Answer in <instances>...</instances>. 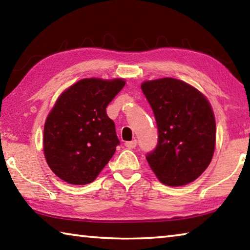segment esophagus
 <instances>
[{
	"label": "esophagus",
	"instance_id": "esophagus-1",
	"mask_svg": "<svg viewBox=\"0 0 250 250\" xmlns=\"http://www.w3.org/2000/svg\"><path fill=\"white\" fill-rule=\"evenodd\" d=\"M137 145H138V141L135 140V139L132 141H128V142L125 143V146L128 147V149H134V147L137 146Z\"/></svg>",
	"mask_w": 250,
	"mask_h": 250
}]
</instances>
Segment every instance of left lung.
<instances>
[{"instance_id":"obj_1","label":"left lung","mask_w":250,"mask_h":250,"mask_svg":"<svg viewBox=\"0 0 250 250\" xmlns=\"http://www.w3.org/2000/svg\"><path fill=\"white\" fill-rule=\"evenodd\" d=\"M141 89L153 110L159 140L146 155L161 183L182 186L195 181L213 158L216 124L206 97L175 78L149 80Z\"/></svg>"}]
</instances>
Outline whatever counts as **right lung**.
Returning a JSON list of instances; mask_svg holds the SVG:
<instances>
[{"mask_svg": "<svg viewBox=\"0 0 250 250\" xmlns=\"http://www.w3.org/2000/svg\"><path fill=\"white\" fill-rule=\"evenodd\" d=\"M125 82L84 78L58 97L44 125L46 162L59 179L74 185L96 180L119 140L105 108Z\"/></svg>", "mask_w": 250, "mask_h": 250, "instance_id": "right-lung-1", "label": "right lung"}]
</instances>
